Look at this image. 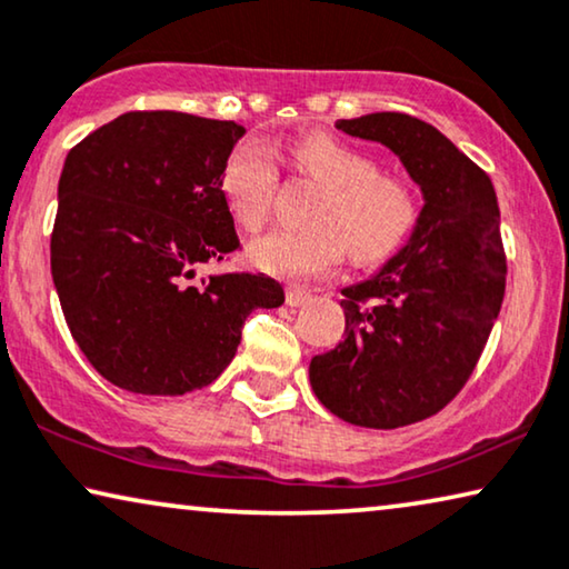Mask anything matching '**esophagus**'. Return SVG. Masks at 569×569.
Masks as SVG:
<instances>
[{
	"label": "esophagus",
	"mask_w": 569,
	"mask_h": 569,
	"mask_svg": "<svg viewBox=\"0 0 569 569\" xmlns=\"http://www.w3.org/2000/svg\"><path fill=\"white\" fill-rule=\"evenodd\" d=\"M284 300L290 308H302V305L310 302V292L302 290V287H287Z\"/></svg>",
	"instance_id": "34e87169"
}]
</instances>
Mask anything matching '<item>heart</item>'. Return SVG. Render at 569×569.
Returning a JSON list of instances; mask_svg holds the SVG:
<instances>
[{
  "label": "heart",
  "mask_w": 569,
  "mask_h": 569,
  "mask_svg": "<svg viewBox=\"0 0 569 569\" xmlns=\"http://www.w3.org/2000/svg\"><path fill=\"white\" fill-rule=\"evenodd\" d=\"M305 174L323 184L312 208V226L277 228L251 246L259 269L287 279H308L333 269L346 246L357 261H377L406 241L418 220V197L402 179L380 174L375 159L357 148L312 133L292 146ZM277 156L259 138H246L230 151L223 197L238 226L267 223L277 189Z\"/></svg>",
  "instance_id": "b5f03b06"
}]
</instances>
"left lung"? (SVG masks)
Returning a JSON list of instances; mask_svg holds the SVG:
<instances>
[{
    "instance_id": "obj_1",
    "label": "left lung",
    "mask_w": 569,
    "mask_h": 569,
    "mask_svg": "<svg viewBox=\"0 0 569 569\" xmlns=\"http://www.w3.org/2000/svg\"><path fill=\"white\" fill-rule=\"evenodd\" d=\"M336 128L390 148L423 208L375 274L343 287V341L310 359V387L346 423L400 428L462 390L500 312L496 189L447 136L410 114L372 112Z\"/></svg>"
}]
</instances>
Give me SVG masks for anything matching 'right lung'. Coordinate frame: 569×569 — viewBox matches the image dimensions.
Returning a JSON list of instances; mask_svg holds the SVG:
<instances>
[{"mask_svg":"<svg viewBox=\"0 0 569 569\" xmlns=\"http://www.w3.org/2000/svg\"><path fill=\"white\" fill-rule=\"evenodd\" d=\"M233 120L126 112L73 146L59 179L51 274L73 341L107 382L177 395L216 382L251 310L279 308L264 274L197 271L233 253L223 169Z\"/></svg>","mask_w":569,"mask_h":569,"instance_id":"obj_1","label":"right lung"}]
</instances>
